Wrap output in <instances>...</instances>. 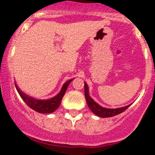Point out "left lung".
<instances>
[{"mask_svg":"<svg viewBox=\"0 0 155 155\" xmlns=\"http://www.w3.org/2000/svg\"><path fill=\"white\" fill-rule=\"evenodd\" d=\"M85 99H86L87 104L89 106V108H90L92 112L95 115L100 117H103V118H107V117H112V116H116V115L120 114L123 112H124L127 108H128L131 104H129L125 107H122V108H106L101 107L97 103H96L89 94V88L87 85L86 83L85 82Z\"/></svg>","mask_w":155,"mask_h":155,"instance_id":"obj_1","label":"left lung"}]
</instances>
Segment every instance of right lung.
<instances>
[{
	"label": "right lung",
	"mask_w": 155,
	"mask_h": 155,
	"mask_svg": "<svg viewBox=\"0 0 155 155\" xmlns=\"http://www.w3.org/2000/svg\"><path fill=\"white\" fill-rule=\"evenodd\" d=\"M73 81L71 80L67 81L62 87L61 91L59 92L58 94L54 97L51 98L48 100H36L35 98H33L31 97H29L28 95H27L24 93H23L19 87L15 84L16 88V90L19 93L20 96L21 97L24 101L31 108H32L33 110L36 111V112H39V113H51V112H54L60 105V103L62 101V99L63 97L64 94L66 93L67 87H68L69 84Z\"/></svg>",
	"instance_id": "add662e5"
}]
</instances>
